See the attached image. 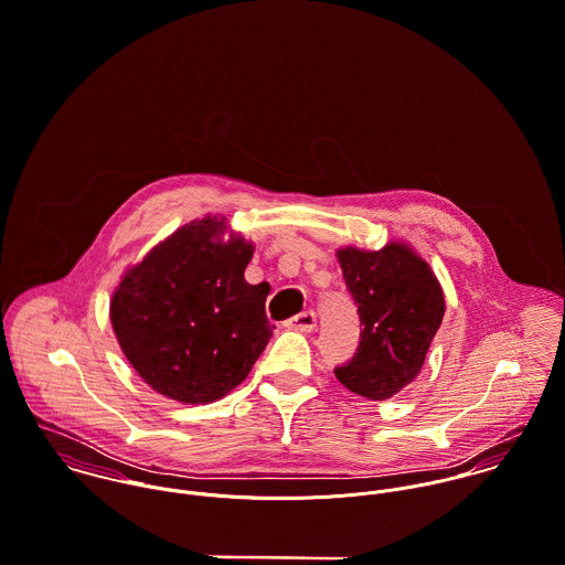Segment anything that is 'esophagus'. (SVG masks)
I'll use <instances>...</instances> for the list:
<instances>
[{"label":"esophagus","instance_id":"34e87169","mask_svg":"<svg viewBox=\"0 0 565 565\" xmlns=\"http://www.w3.org/2000/svg\"><path fill=\"white\" fill-rule=\"evenodd\" d=\"M285 326H287L289 330H298V332H313L316 326H318V318H316L313 311H305V313H300V316L287 320Z\"/></svg>","mask_w":565,"mask_h":565}]
</instances>
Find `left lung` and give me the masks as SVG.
<instances>
[{
  "label": "left lung",
  "mask_w": 565,
  "mask_h": 565,
  "mask_svg": "<svg viewBox=\"0 0 565 565\" xmlns=\"http://www.w3.org/2000/svg\"><path fill=\"white\" fill-rule=\"evenodd\" d=\"M337 260L363 330L356 354L334 376L352 394L387 401L417 379L446 313L444 289L408 243L381 249L343 245Z\"/></svg>",
  "instance_id": "8db88e82"
}]
</instances>
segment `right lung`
I'll use <instances>...</instances> for the list:
<instances>
[{"label": "right lung", "instance_id": "1", "mask_svg": "<svg viewBox=\"0 0 565 565\" xmlns=\"http://www.w3.org/2000/svg\"><path fill=\"white\" fill-rule=\"evenodd\" d=\"M226 217L184 224L128 267L110 298V323L137 374L164 398L209 404L243 383L271 328L265 285L243 271L254 243L228 241Z\"/></svg>", "mask_w": 565, "mask_h": 565}]
</instances>
